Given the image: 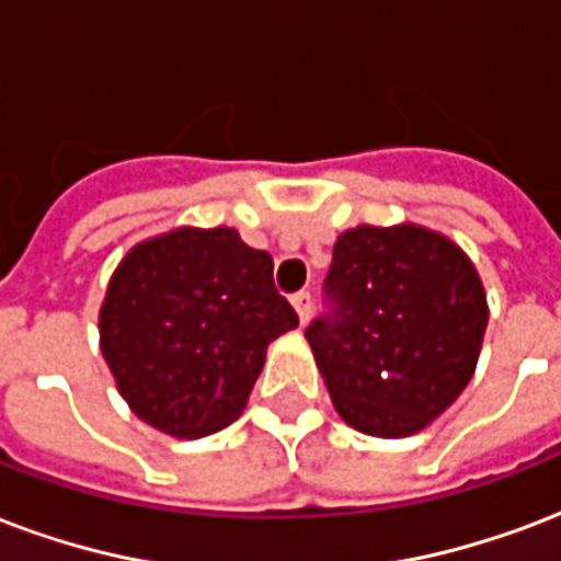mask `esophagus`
Returning a JSON list of instances; mask_svg holds the SVG:
<instances>
[{
	"instance_id": "34e87169",
	"label": "esophagus",
	"mask_w": 561,
	"mask_h": 561,
	"mask_svg": "<svg viewBox=\"0 0 561 561\" xmlns=\"http://www.w3.org/2000/svg\"><path fill=\"white\" fill-rule=\"evenodd\" d=\"M290 302H294V311H297L299 323H306V320L311 318V309H314L309 290H299V294H294V297H290Z\"/></svg>"
}]
</instances>
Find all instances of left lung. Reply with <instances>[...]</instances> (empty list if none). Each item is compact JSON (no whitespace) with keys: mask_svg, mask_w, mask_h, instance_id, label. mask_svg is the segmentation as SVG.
Masks as SVG:
<instances>
[{"mask_svg":"<svg viewBox=\"0 0 561 561\" xmlns=\"http://www.w3.org/2000/svg\"><path fill=\"white\" fill-rule=\"evenodd\" d=\"M327 290L335 311L306 329L341 421L405 438L442 417L477 370L489 299L468 252L417 224L337 234Z\"/></svg>","mask_w":561,"mask_h":561,"instance_id":"left-lung-1","label":"left lung"}]
</instances>
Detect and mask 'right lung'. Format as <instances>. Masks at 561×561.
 I'll return each mask as SVG.
<instances>
[{
  "mask_svg": "<svg viewBox=\"0 0 561 561\" xmlns=\"http://www.w3.org/2000/svg\"><path fill=\"white\" fill-rule=\"evenodd\" d=\"M297 323L271 252L229 226H176L135 243L111 273L100 350L140 421L203 438L247 409L271 341Z\"/></svg>",
  "mask_w": 561,
  "mask_h": 561,
  "instance_id": "right-lung-1",
  "label": "right lung"
}]
</instances>
